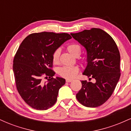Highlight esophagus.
I'll use <instances>...</instances> for the list:
<instances>
[{"label":"esophagus","mask_w":131,"mask_h":131,"mask_svg":"<svg viewBox=\"0 0 131 131\" xmlns=\"http://www.w3.org/2000/svg\"><path fill=\"white\" fill-rule=\"evenodd\" d=\"M72 81H73V80H72V79H66V82H71Z\"/></svg>","instance_id":"34e87169"}]
</instances>
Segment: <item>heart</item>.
<instances>
[{
	"label": "heart",
	"instance_id": "b5f03b06",
	"mask_svg": "<svg viewBox=\"0 0 131 131\" xmlns=\"http://www.w3.org/2000/svg\"><path fill=\"white\" fill-rule=\"evenodd\" d=\"M67 50L74 57H78L80 55L81 50L80 46L77 44L72 43L67 47ZM60 50L56 49L52 53V61L54 64H57L59 62ZM58 74L61 77L67 79H73L79 73V68L77 67H69L65 66L58 69Z\"/></svg>",
	"mask_w": 131,
	"mask_h": 131
}]
</instances>
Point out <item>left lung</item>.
Returning a JSON list of instances; mask_svg holds the SVG:
<instances>
[{"mask_svg": "<svg viewBox=\"0 0 131 131\" xmlns=\"http://www.w3.org/2000/svg\"><path fill=\"white\" fill-rule=\"evenodd\" d=\"M71 35L87 51L88 64L82 74L96 81H81L82 88L76 99L87 107H97L111 97L121 76L118 48L113 39L99 28Z\"/></svg>", "mask_w": 131, "mask_h": 131, "instance_id": "8db88e82", "label": "left lung"}]
</instances>
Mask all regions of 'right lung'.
Returning <instances> with one entry per match:
<instances>
[{
  "instance_id": "obj_1",
  "label": "right lung",
  "mask_w": 131,
  "mask_h": 131,
  "mask_svg": "<svg viewBox=\"0 0 131 131\" xmlns=\"http://www.w3.org/2000/svg\"><path fill=\"white\" fill-rule=\"evenodd\" d=\"M70 39L67 33H33L19 46L13 64L16 86L21 98L32 108L46 110L56 103L65 79L53 78L52 53ZM43 77L47 82H43Z\"/></svg>"
}]
</instances>
